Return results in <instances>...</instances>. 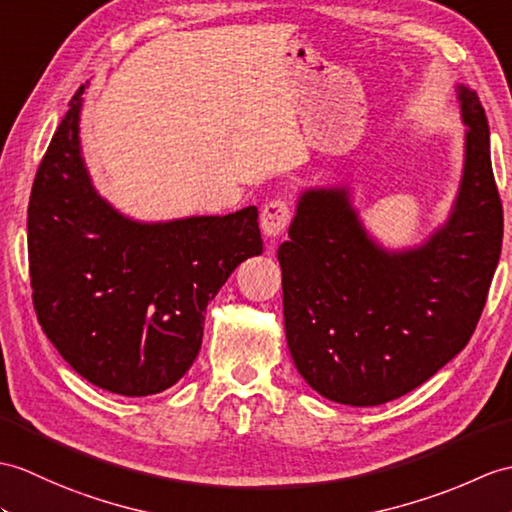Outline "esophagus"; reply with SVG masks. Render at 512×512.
Listing matches in <instances>:
<instances>
[{
	"label": "esophagus",
	"instance_id": "34e87169",
	"mask_svg": "<svg viewBox=\"0 0 512 512\" xmlns=\"http://www.w3.org/2000/svg\"><path fill=\"white\" fill-rule=\"evenodd\" d=\"M290 222V207L285 200H270L268 205L261 209V216H259V224H261V231L268 237V240H277V237L285 231Z\"/></svg>",
	"mask_w": 512,
	"mask_h": 512
}]
</instances>
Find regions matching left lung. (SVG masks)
I'll return each instance as SVG.
<instances>
[{
	"mask_svg": "<svg viewBox=\"0 0 512 512\" xmlns=\"http://www.w3.org/2000/svg\"><path fill=\"white\" fill-rule=\"evenodd\" d=\"M465 159L447 220L417 246L368 233L349 185L307 187L277 251L296 371L344 406H379L467 347L502 251V202L478 93L456 85Z\"/></svg>",
	"mask_w": 512,
	"mask_h": 512,
	"instance_id": "left-lung-1",
	"label": "left lung"
}]
</instances>
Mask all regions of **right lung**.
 <instances>
[{
    "label": "right lung",
    "mask_w": 512,
    "mask_h": 512,
    "mask_svg": "<svg viewBox=\"0 0 512 512\" xmlns=\"http://www.w3.org/2000/svg\"><path fill=\"white\" fill-rule=\"evenodd\" d=\"M82 85L34 178L32 301L45 336L93 386L148 397L194 364L209 301L261 255L257 207L141 222L95 189L82 157Z\"/></svg>",
    "instance_id": "right-lung-1"
}]
</instances>
